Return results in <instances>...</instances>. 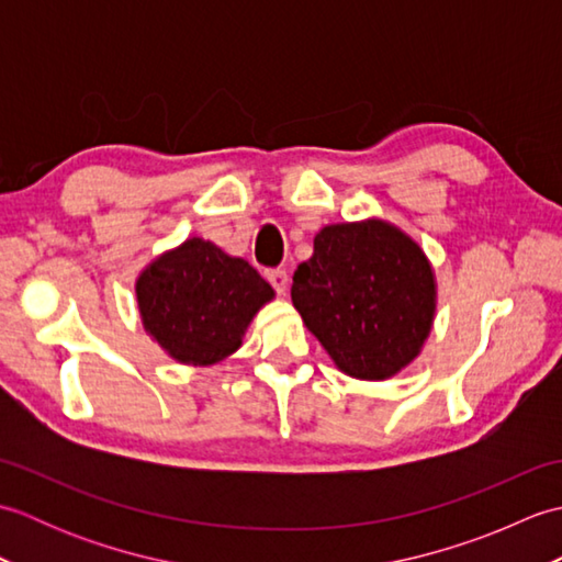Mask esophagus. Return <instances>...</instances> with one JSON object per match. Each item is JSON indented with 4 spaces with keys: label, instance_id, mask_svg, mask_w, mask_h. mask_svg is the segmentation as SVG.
Returning a JSON list of instances; mask_svg holds the SVG:
<instances>
[{
    "label": "esophagus",
    "instance_id": "34e87169",
    "mask_svg": "<svg viewBox=\"0 0 562 562\" xmlns=\"http://www.w3.org/2000/svg\"><path fill=\"white\" fill-rule=\"evenodd\" d=\"M266 278H268V282L272 284L274 292H278V294H284V292H288L290 274L284 272V270H268V272H266Z\"/></svg>",
    "mask_w": 562,
    "mask_h": 562
}]
</instances>
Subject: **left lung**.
<instances>
[{
    "mask_svg": "<svg viewBox=\"0 0 562 562\" xmlns=\"http://www.w3.org/2000/svg\"><path fill=\"white\" fill-rule=\"evenodd\" d=\"M292 304L340 372L381 381L420 355L435 318L423 248L381 220L330 224L294 270Z\"/></svg>",
    "mask_w": 562,
    "mask_h": 562,
    "instance_id": "obj_1",
    "label": "left lung"
}]
</instances>
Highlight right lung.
Masks as SVG:
<instances>
[{
  "instance_id": "right-lung-1",
  "label": "right lung",
  "mask_w": 562,
  "mask_h": 562,
  "mask_svg": "<svg viewBox=\"0 0 562 562\" xmlns=\"http://www.w3.org/2000/svg\"><path fill=\"white\" fill-rule=\"evenodd\" d=\"M135 292L149 336L173 360L195 367L241 348L250 318L274 296L254 266L205 238H188L149 262Z\"/></svg>"
}]
</instances>
